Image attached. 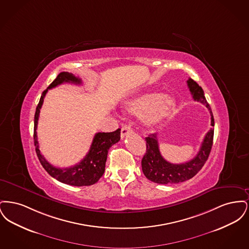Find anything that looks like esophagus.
Here are the masks:
<instances>
[{
	"mask_svg": "<svg viewBox=\"0 0 249 249\" xmlns=\"http://www.w3.org/2000/svg\"><path fill=\"white\" fill-rule=\"evenodd\" d=\"M131 132H132V130H131L130 126H129V125H125V126H123V127L121 128V138L123 139L127 134L131 133Z\"/></svg>",
	"mask_w": 249,
	"mask_h": 249,
	"instance_id": "esophagus-1",
	"label": "esophagus"
}]
</instances>
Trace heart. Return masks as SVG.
<instances>
[{"label":"heart","mask_w":249,"mask_h":249,"mask_svg":"<svg viewBox=\"0 0 249 249\" xmlns=\"http://www.w3.org/2000/svg\"><path fill=\"white\" fill-rule=\"evenodd\" d=\"M176 101L169 95L148 92L131 100L126 110L130 115L143 116V122L148 127H153L161 122L172 113Z\"/></svg>","instance_id":"1"}]
</instances>
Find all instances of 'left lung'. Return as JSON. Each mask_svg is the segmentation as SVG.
I'll return each mask as SVG.
<instances>
[{
	"label": "left lung",
	"mask_w": 249,
	"mask_h": 249,
	"mask_svg": "<svg viewBox=\"0 0 249 249\" xmlns=\"http://www.w3.org/2000/svg\"><path fill=\"white\" fill-rule=\"evenodd\" d=\"M187 83L193 99L203 104L208 108L211 115L212 128L206 133L201 142V148L198 154L192 160H190V161L180 164L171 163L161 156L159 147L157 133L149 134L148 137H145L146 152L142 159V173L147 179L158 184H178L193 178L201 170L202 166L204 165L211 152L214 126L211 107L204 97L201 87L191 78H189Z\"/></svg>",
	"instance_id": "8db88e82"
}]
</instances>
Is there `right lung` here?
Returning <instances> with one entry per match:
<instances>
[{
	"mask_svg": "<svg viewBox=\"0 0 249 249\" xmlns=\"http://www.w3.org/2000/svg\"><path fill=\"white\" fill-rule=\"evenodd\" d=\"M62 83H72L80 85L82 83L79 77H75L71 72L61 71L56 79L49 85L48 89L44 90L43 94L40 98L39 104L36 107L35 115V132L34 140L36 145V151L37 157L42 166L52 178L57 179L59 182L75 186H90L93 185L98 180L102 178L105 173L106 162H107V154L109 148L119 142L120 140V129H118L112 132H98L95 134L92 143L88 154L85 156L83 160L75 164L68 168H58L51 165L48 160L41 154L39 150V143L37 141V124L40 114V109L43 106L44 98L47 94L48 89L55 88Z\"/></svg>",
	"mask_w": 249,
	"mask_h": 249,
	"instance_id": "obj_1",
	"label": "right lung"
}]
</instances>
